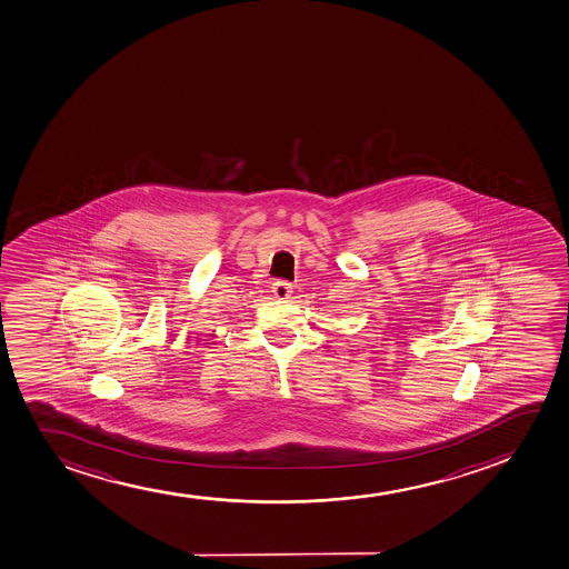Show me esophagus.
Masks as SVG:
<instances>
[{"label": "esophagus", "mask_w": 569, "mask_h": 569, "mask_svg": "<svg viewBox=\"0 0 569 569\" xmlns=\"http://www.w3.org/2000/svg\"><path fill=\"white\" fill-rule=\"evenodd\" d=\"M272 293L278 297V299H288L289 295L293 293V286L286 280H278L274 283V288H272Z\"/></svg>", "instance_id": "esophagus-1"}]
</instances>
